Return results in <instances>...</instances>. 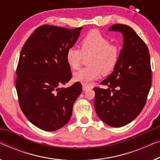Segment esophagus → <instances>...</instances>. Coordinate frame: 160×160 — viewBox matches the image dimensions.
Wrapping results in <instances>:
<instances>
[{
    "instance_id": "34e87169",
    "label": "esophagus",
    "mask_w": 160,
    "mask_h": 160,
    "mask_svg": "<svg viewBox=\"0 0 160 160\" xmlns=\"http://www.w3.org/2000/svg\"><path fill=\"white\" fill-rule=\"evenodd\" d=\"M82 89H83V90H84V91H87V90L89 89V87H87V86L83 85V87H82Z\"/></svg>"
}]
</instances>
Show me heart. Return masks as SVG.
Instances as JSON below:
<instances>
[{
  "label": "heart",
  "mask_w": 160,
  "mask_h": 160,
  "mask_svg": "<svg viewBox=\"0 0 160 160\" xmlns=\"http://www.w3.org/2000/svg\"><path fill=\"white\" fill-rule=\"evenodd\" d=\"M80 48L81 50L75 47L69 48L66 53V60L71 68L78 69L83 56L91 54L88 60L89 66L80 69L73 74L76 82L83 85H91L102 73L105 75L110 73L118 61V48L110 45V40L97 30H92L82 39Z\"/></svg>",
  "instance_id": "b5f03b06"
}]
</instances>
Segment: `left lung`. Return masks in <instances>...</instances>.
Returning <instances> with one entry per match:
<instances>
[{"label": "left lung", "mask_w": 160, "mask_h": 160, "mask_svg": "<svg viewBox=\"0 0 160 160\" xmlns=\"http://www.w3.org/2000/svg\"><path fill=\"white\" fill-rule=\"evenodd\" d=\"M109 31L122 34V48L113 71L101 82L107 88H94V108L99 119L117 128L142 112L151 88L152 69L149 49L131 27L117 24Z\"/></svg>", "instance_id": "8db88e82"}]
</instances>
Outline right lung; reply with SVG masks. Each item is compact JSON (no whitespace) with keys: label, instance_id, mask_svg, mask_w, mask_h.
<instances>
[{"label":"right lung","instance_id":"add662e5","mask_svg":"<svg viewBox=\"0 0 160 160\" xmlns=\"http://www.w3.org/2000/svg\"><path fill=\"white\" fill-rule=\"evenodd\" d=\"M82 29L42 25L21 51L16 79L19 105L27 118L42 130L53 131L64 126L82 93L79 82L60 87L72 76L66 53L75 45Z\"/></svg>","mask_w":160,"mask_h":160}]
</instances>
